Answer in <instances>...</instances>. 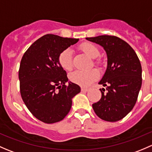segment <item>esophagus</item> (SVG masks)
Instances as JSON below:
<instances>
[{"label": "esophagus", "mask_w": 152, "mask_h": 152, "mask_svg": "<svg viewBox=\"0 0 152 152\" xmlns=\"http://www.w3.org/2000/svg\"><path fill=\"white\" fill-rule=\"evenodd\" d=\"M81 90H82V92H87V91H88V90H89V88H86V87H82V89H81Z\"/></svg>", "instance_id": "34e87169"}]
</instances>
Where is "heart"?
<instances>
[{
	"instance_id": "1",
	"label": "heart",
	"mask_w": 152,
	"mask_h": 152,
	"mask_svg": "<svg viewBox=\"0 0 152 152\" xmlns=\"http://www.w3.org/2000/svg\"><path fill=\"white\" fill-rule=\"evenodd\" d=\"M81 49L87 56L93 59H96L100 55V51L96 45L91 43L82 44ZM59 63L60 66L65 70H70L73 67L72 62V50L67 48L61 52L59 56ZM99 63V62H96ZM99 77V72L96 69L90 70H75L70 75V79L72 82L82 87H87L97 80Z\"/></svg>"
}]
</instances>
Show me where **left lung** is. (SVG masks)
<instances>
[{
	"label": "left lung",
	"instance_id": "left-lung-1",
	"mask_svg": "<svg viewBox=\"0 0 152 152\" xmlns=\"http://www.w3.org/2000/svg\"><path fill=\"white\" fill-rule=\"evenodd\" d=\"M86 39L99 44L107 56L106 71L99 82L102 98L93 104L102 120L115 122L131 112L137 102L142 85V67L133 48L115 36L102 35Z\"/></svg>",
	"mask_w": 152,
	"mask_h": 152
}]
</instances>
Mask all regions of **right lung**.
<instances>
[{
	"label": "right lung",
	"mask_w": 152,
	"mask_h": 152,
	"mask_svg": "<svg viewBox=\"0 0 152 152\" xmlns=\"http://www.w3.org/2000/svg\"><path fill=\"white\" fill-rule=\"evenodd\" d=\"M78 41L46 34L35 41L21 59V97L32 115L44 123L62 121L70 112L72 99L80 93V87L68 82L66 71L59 63L61 52Z\"/></svg>",
	"instance_id": "obj_1"
}]
</instances>
